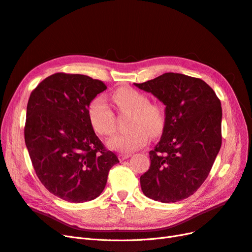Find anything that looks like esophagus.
Returning a JSON list of instances; mask_svg holds the SVG:
<instances>
[{
    "label": "esophagus",
    "instance_id": "34e87169",
    "mask_svg": "<svg viewBox=\"0 0 252 252\" xmlns=\"http://www.w3.org/2000/svg\"><path fill=\"white\" fill-rule=\"evenodd\" d=\"M130 156H131V153H120L119 154V159L120 160H124V159L129 158Z\"/></svg>",
    "mask_w": 252,
    "mask_h": 252
}]
</instances>
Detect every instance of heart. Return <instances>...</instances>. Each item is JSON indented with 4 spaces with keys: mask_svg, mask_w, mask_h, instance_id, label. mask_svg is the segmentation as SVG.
I'll return each mask as SVG.
<instances>
[{
    "mask_svg": "<svg viewBox=\"0 0 252 252\" xmlns=\"http://www.w3.org/2000/svg\"><path fill=\"white\" fill-rule=\"evenodd\" d=\"M112 100L122 112L131 114L126 133H120L107 142L108 148L131 152L148 143L150 135L158 136L166 126V110L159 103L150 102L146 94L131 88H121L112 94ZM90 121L97 132L110 136L116 131V117L103 97L94 98L89 106Z\"/></svg>",
    "mask_w": 252,
    "mask_h": 252,
    "instance_id": "heart-1",
    "label": "heart"
}]
</instances>
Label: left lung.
<instances>
[{
  "mask_svg": "<svg viewBox=\"0 0 252 252\" xmlns=\"http://www.w3.org/2000/svg\"><path fill=\"white\" fill-rule=\"evenodd\" d=\"M134 85L166 105V126L140 178L143 193L163 203L184 200L203 184L220 151L221 102L209 84L184 74Z\"/></svg>",
  "mask_w": 252,
  "mask_h": 252,
  "instance_id": "left-lung-1",
  "label": "left lung"
}]
</instances>
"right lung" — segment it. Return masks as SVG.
Instances as JSON below:
<instances>
[{"label":"right lung","instance_id":"obj_1","mask_svg":"<svg viewBox=\"0 0 252 252\" xmlns=\"http://www.w3.org/2000/svg\"><path fill=\"white\" fill-rule=\"evenodd\" d=\"M107 88L80 74L56 73L42 80L28 101L25 143L41 184L67 202L97 198L119 162L94 131L90 103Z\"/></svg>","mask_w":252,"mask_h":252}]
</instances>
